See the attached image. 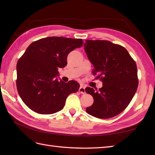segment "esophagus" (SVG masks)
Wrapping results in <instances>:
<instances>
[{
    "instance_id": "obj_1",
    "label": "esophagus",
    "mask_w": 155,
    "mask_h": 155,
    "mask_svg": "<svg viewBox=\"0 0 155 155\" xmlns=\"http://www.w3.org/2000/svg\"><path fill=\"white\" fill-rule=\"evenodd\" d=\"M79 92L81 94L85 93V87H84V85H83V84L81 85V87L79 88Z\"/></svg>"
}]
</instances>
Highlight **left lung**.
<instances>
[{
    "mask_svg": "<svg viewBox=\"0 0 155 155\" xmlns=\"http://www.w3.org/2000/svg\"><path fill=\"white\" fill-rule=\"evenodd\" d=\"M84 48L94 68L93 74L98 73L97 78L103 82L98 90L85 88L94 98L87 113L98 118L117 116L127 107L137 90L136 62L126 48L108 41L87 40Z\"/></svg>",
    "mask_w": 155,
    "mask_h": 155,
    "instance_id": "1",
    "label": "left lung"
}]
</instances>
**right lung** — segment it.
Wrapping results in <instances>:
<instances>
[{
    "label": "right lung",
    "mask_w": 155,
    "mask_h": 155,
    "mask_svg": "<svg viewBox=\"0 0 155 155\" xmlns=\"http://www.w3.org/2000/svg\"><path fill=\"white\" fill-rule=\"evenodd\" d=\"M83 45L82 39L51 37L28 46L16 64V87L24 103L36 113L53 114L62 109L67 98L76 93L77 81L58 80V69L67 64V56Z\"/></svg>",
    "instance_id": "right-lung-1"
}]
</instances>
